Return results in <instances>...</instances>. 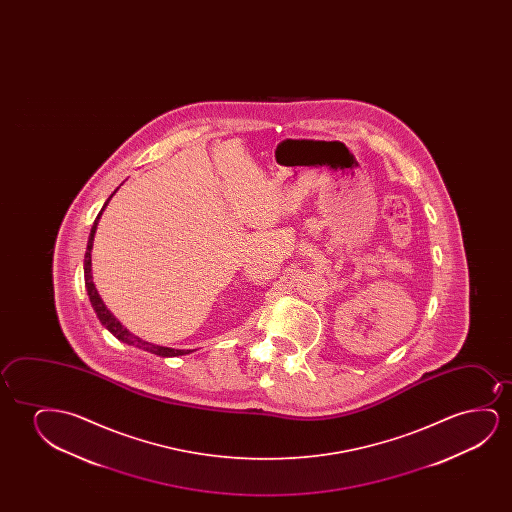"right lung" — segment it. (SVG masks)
Listing matches in <instances>:
<instances>
[{"label": "right lung", "instance_id": "1", "mask_svg": "<svg viewBox=\"0 0 512 512\" xmlns=\"http://www.w3.org/2000/svg\"><path fill=\"white\" fill-rule=\"evenodd\" d=\"M115 194V192H113ZM112 194V196H113ZM112 196L106 199L105 206L101 208L99 211L98 217L94 220V224H92L91 236H89V241H87V250H85V259H84V276H85V287H87V294H89V299H91L92 308L96 311V315H98L99 322L105 325L106 329L112 332L113 336L120 339V341H124L127 344H134V346H138V348H143V350L150 351V353H155V355H159V357H178V355H187L190 353V350H173V348H164V346H155V344L147 343V341H141L140 337L133 336L129 330L124 329L122 325H120L119 320L115 318V316L105 308V304L101 301V297H99L98 290L94 287V281H92L91 274V250L92 243H94V234H96V227H98L99 217H101V213L106 208V204L108 201L112 199Z\"/></svg>", "mask_w": 512, "mask_h": 512}]
</instances>
